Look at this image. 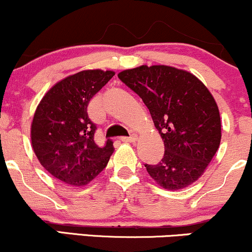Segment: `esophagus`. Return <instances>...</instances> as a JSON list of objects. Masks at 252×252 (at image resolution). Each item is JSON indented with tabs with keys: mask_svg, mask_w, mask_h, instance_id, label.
Wrapping results in <instances>:
<instances>
[{
	"mask_svg": "<svg viewBox=\"0 0 252 252\" xmlns=\"http://www.w3.org/2000/svg\"><path fill=\"white\" fill-rule=\"evenodd\" d=\"M121 140L123 141V142H135L136 140H137V136L136 135H130V136H124V137H121Z\"/></svg>",
	"mask_w": 252,
	"mask_h": 252,
	"instance_id": "34e87169",
	"label": "esophagus"
}]
</instances>
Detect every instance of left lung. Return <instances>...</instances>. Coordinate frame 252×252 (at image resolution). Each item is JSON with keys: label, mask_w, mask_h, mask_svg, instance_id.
<instances>
[{"label": "left lung", "mask_w": 252, "mask_h": 252, "mask_svg": "<svg viewBox=\"0 0 252 252\" xmlns=\"http://www.w3.org/2000/svg\"><path fill=\"white\" fill-rule=\"evenodd\" d=\"M118 78L142 98L164 143L162 160L146 164L147 172L166 189L192 185L220 144V115L211 92L192 73L166 65H142Z\"/></svg>", "instance_id": "8db88e82"}]
</instances>
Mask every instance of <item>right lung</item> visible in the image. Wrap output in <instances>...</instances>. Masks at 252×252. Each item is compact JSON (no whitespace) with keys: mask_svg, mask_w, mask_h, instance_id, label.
Returning <instances> with one entry per match:
<instances>
[{"mask_svg":"<svg viewBox=\"0 0 252 252\" xmlns=\"http://www.w3.org/2000/svg\"><path fill=\"white\" fill-rule=\"evenodd\" d=\"M115 76L114 71L86 70L66 77L48 90L34 114L32 147L42 167L54 178L85 186L109 162L112 141L98 147L96 124L88 115L91 98Z\"/></svg>","mask_w":252,"mask_h":252,"instance_id":"obj_1","label":"right lung"}]
</instances>
